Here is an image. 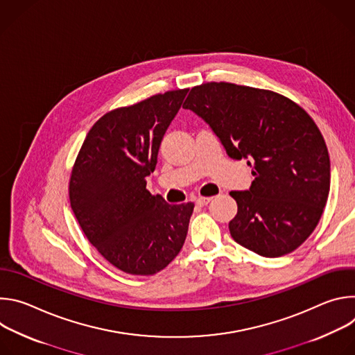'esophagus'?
I'll list each match as a JSON object with an SVG mask.
<instances>
[{
	"label": "esophagus",
	"mask_w": 355,
	"mask_h": 355,
	"mask_svg": "<svg viewBox=\"0 0 355 355\" xmlns=\"http://www.w3.org/2000/svg\"><path fill=\"white\" fill-rule=\"evenodd\" d=\"M211 200H212V196H199V198H196V205L205 207L209 204Z\"/></svg>",
	"instance_id": "esophagus-1"
}]
</instances>
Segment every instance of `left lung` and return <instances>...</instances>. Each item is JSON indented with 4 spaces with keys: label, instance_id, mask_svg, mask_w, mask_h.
Returning a JSON list of instances; mask_svg holds the SVG:
<instances>
[{
    "label": "left lung",
    "instance_id": "8db88e82",
    "mask_svg": "<svg viewBox=\"0 0 355 355\" xmlns=\"http://www.w3.org/2000/svg\"><path fill=\"white\" fill-rule=\"evenodd\" d=\"M182 107L209 123L229 157L252 167L250 189L230 192L234 241L270 259L296 250L318 226L330 189L327 146L311 115L278 92L226 81L192 87Z\"/></svg>",
    "mask_w": 355,
    "mask_h": 355
}]
</instances>
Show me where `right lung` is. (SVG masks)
<instances>
[{
  "mask_svg": "<svg viewBox=\"0 0 355 355\" xmlns=\"http://www.w3.org/2000/svg\"><path fill=\"white\" fill-rule=\"evenodd\" d=\"M188 88L151 95L101 116L87 133L69 181L71 209L88 241L132 275L166 268L187 237L192 202L168 205L146 177Z\"/></svg>",
  "mask_w": 355,
  "mask_h": 355,
  "instance_id": "obj_1",
  "label": "right lung"
}]
</instances>
